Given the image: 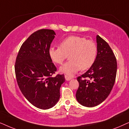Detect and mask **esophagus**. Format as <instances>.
I'll return each mask as SVG.
<instances>
[{
	"label": "esophagus",
	"instance_id": "esophagus-1",
	"mask_svg": "<svg viewBox=\"0 0 129 129\" xmlns=\"http://www.w3.org/2000/svg\"><path fill=\"white\" fill-rule=\"evenodd\" d=\"M65 78H66V80L67 81H70V80H71V79H72L71 77H68V76H67V75H65Z\"/></svg>",
	"mask_w": 129,
	"mask_h": 129
}]
</instances>
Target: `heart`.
<instances>
[{
	"instance_id": "1",
	"label": "heart",
	"mask_w": 129,
	"mask_h": 129,
	"mask_svg": "<svg viewBox=\"0 0 129 129\" xmlns=\"http://www.w3.org/2000/svg\"><path fill=\"white\" fill-rule=\"evenodd\" d=\"M48 54L54 63L61 64L69 55V61L59 68L62 73L72 76L80 69L90 68L96 59L97 47L91 40L84 37L70 36L62 40L59 47L49 48Z\"/></svg>"
}]
</instances>
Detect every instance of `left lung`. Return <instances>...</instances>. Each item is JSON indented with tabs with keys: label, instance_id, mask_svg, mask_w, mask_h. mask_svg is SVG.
<instances>
[{
	"label": "left lung",
	"instance_id": "8db88e82",
	"mask_svg": "<svg viewBox=\"0 0 129 129\" xmlns=\"http://www.w3.org/2000/svg\"><path fill=\"white\" fill-rule=\"evenodd\" d=\"M97 57L88 71L77 77L79 87L76 99L79 103L93 107L103 102L110 93L116 80L117 61L112 49L97 35Z\"/></svg>",
	"mask_w": 129,
	"mask_h": 129
}]
</instances>
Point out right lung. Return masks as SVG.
<instances>
[{
	"instance_id": "obj_1",
	"label": "right lung",
	"mask_w": 129,
	"mask_h": 129,
	"mask_svg": "<svg viewBox=\"0 0 129 129\" xmlns=\"http://www.w3.org/2000/svg\"><path fill=\"white\" fill-rule=\"evenodd\" d=\"M55 33L40 29L23 43L15 66V74L22 93L35 107L46 110L55 105L60 97V87L64 75H52L56 68L48 54Z\"/></svg>"
}]
</instances>
